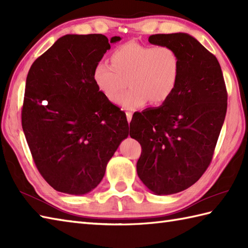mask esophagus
Returning <instances> with one entry per match:
<instances>
[{
    "label": "esophagus",
    "instance_id": "1",
    "mask_svg": "<svg viewBox=\"0 0 248 248\" xmlns=\"http://www.w3.org/2000/svg\"><path fill=\"white\" fill-rule=\"evenodd\" d=\"M125 115H127V120H128V123L130 124L131 123V119H132V113L127 112V113H125Z\"/></svg>",
    "mask_w": 248,
    "mask_h": 248
}]
</instances>
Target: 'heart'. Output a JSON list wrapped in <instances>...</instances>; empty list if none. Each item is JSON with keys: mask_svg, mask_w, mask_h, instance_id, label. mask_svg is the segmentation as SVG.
Wrapping results in <instances>:
<instances>
[{"mask_svg": "<svg viewBox=\"0 0 248 248\" xmlns=\"http://www.w3.org/2000/svg\"><path fill=\"white\" fill-rule=\"evenodd\" d=\"M110 62L112 65L98 62L93 81L105 97L114 100L128 80L129 91L115 99L124 109H138L149 101L160 105L170 98L177 87L180 61L170 46L128 43L113 51Z\"/></svg>", "mask_w": 248, "mask_h": 248, "instance_id": "heart-1", "label": "heart"}]
</instances>
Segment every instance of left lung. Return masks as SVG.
Returning a JSON list of instances; mask_svg holds the SVG:
<instances>
[{"mask_svg": "<svg viewBox=\"0 0 248 248\" xmlns=\"http://www.w3.org/2000/svg\"><path fill=\"white\" fill-rule=\"evenodd\" d=\"M149 43L170 46L180 61L170 98L134 113L130 136L141 146L138 175L155 195L184 191L210 165L227 110V91L217 57L186 33L156 34Z\"/></svg>", "mask_w": 248, "mask_h": 248, "instance_id": "1", "label": "left lung"}]
</instances>
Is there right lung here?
I'll use <instances>...</instances> for the list:
<instances>
[{
  "instance_id": "add662e5",
  "label": "right lung",
  "mask_w": 248,
  "mask_h": 248,
  "mask_svg": "<svg viewBox=\"0 0 248 248\" xmlns=\"http://www.w3.org/2000/svg\"><path fill=\"white\" fill-rule=\"evenodd\" d=\"M102 34H68L31 66L22 129L37 170L54 189L85 195L129 135L123 110L99 91L93 69L110 44Z\"/></svg>"
}]
</instances>
